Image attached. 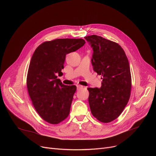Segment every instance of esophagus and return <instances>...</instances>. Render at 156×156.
Listing matches in <instances>:
<instances>
[{"label": "esophagus", "instance_id": "34e87169", "mask_svg": "<svg viewBox=\"0 0 156 156\" xmlns=\"http://www.w3.org/2000/svg\"><path fill=\"white\" fill-rule=\"evenodd\" d=\"M76 87H77V90H80V89L83 88V86H81V85H77Z\"/></svg>", "mask_w": 156, "mask_h": 156}]
</instances>
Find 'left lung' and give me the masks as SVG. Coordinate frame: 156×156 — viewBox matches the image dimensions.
<instances>
[{
  "label": "left lung",
  "mask_w": 156,
  "mask_h": 156,
  "mask_svg": "<svg viewBox=\"0 0 156 156\" xmlns=\"http://www.w3.org/2000/svg\"><path fill=\"white\" fill-rule=\"evenodd\" d=\"M85 38L93 49V69L102 79L101 88H88L90 108L98 120L109 122L120 115L129 99L132 78L129 62L117 43L95 35Z\"/></svg>",
  "instance_id": "obj_1"
}]
</instances>
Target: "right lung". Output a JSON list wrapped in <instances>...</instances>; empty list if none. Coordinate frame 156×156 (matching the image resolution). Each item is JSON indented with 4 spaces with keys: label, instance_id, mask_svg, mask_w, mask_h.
Instances as JSON below:
<instances>
[{
    "label": "right lung",
    "instance_id": "obj_1",
    "mask_svg": "<svg viewBox=\"0 0 156 156\" xmlns=\"http://www.w3.org/2000/svg\"><path fill=\"white\" fill-rule=\"evenodd\" d=\"M85 44L83 39L59 38L40 45L32 55L27 75V88L35 109L51 124H58L70 111L75 85H65L59 79L66 54Z\"/></svg>",
    "mask_w": 156,
    "mask_h": 156
}]
</instances>
